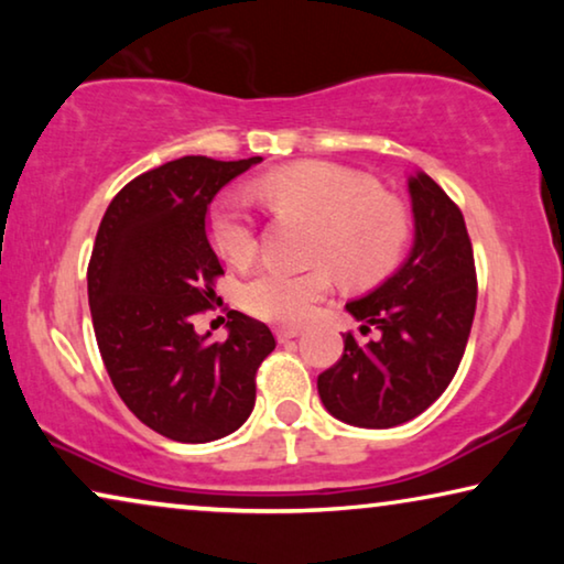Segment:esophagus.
<instances>
[{"label": "esophagus", "mask_w": 564, "mask_h": 564, "mask_svg": "<svg viewBox=\"0 0 564 564\" xmlns=\"http://www.w3.org/2000/svg\"><path fill=\"white\" fill-rule=\"evenodd\" d=\"M274 334H276V341L284 344V341H290V338H297L300 328H276Z\"/></svg>", "instance_id": "1"}]
</instances>
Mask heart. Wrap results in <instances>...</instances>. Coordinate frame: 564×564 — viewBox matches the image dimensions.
Returning a JSON list of instances; mask_svg holds the SVG:
<instances>
[{"label": "heart", "mask_w": 564, "mask_h": 564, "mask_svg": "<svg viewBox=\"0 0 564 564\" xmlns=\"http://www.w3.org/2000/svg\"><path fill=\"white\" fill-rule=\"evenodd\" d=\"M257 195L276 213L303 215L318 226L313 261L321 267L290 272L264 267L243 284L241 303L261 321L295 326L311 318L338 280L351 288L380 282L400 264L413 218L403 199L357 172L323 161L274 169L257 182ZM210 238L230 264L257 253V218L241 195H220L210 210Z\"/></svg>", "instance_id": "obj_1"}]
</instances>
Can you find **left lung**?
Segmentation results:
<instances>
[{
	"instance_id": "8db88e82",
	"label": "left lung",
	"mask_w": 564,
	"mask_h": 564,
	"mask_svg": "<svg viewBox=\"0 0 564 564\" xmlns=\"http://www.w3.org/2000/svg\"><path fill=\"white\" fill-rule=\"evenodd\" d=\"M415 238L395 274L346 303L359 330L380 338H344V354L318 375V395L334 419L359 429H392L415 419L442 392L465 357L477 305V276L462 210L419 172L408 176Z\"/></svg>"
}]
</instances>
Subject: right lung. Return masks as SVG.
<instances>
[{"mask_svg": "<svg viewBox=\"0 0 564 564\" xmlns=\"http://www.w3.org/2000/svg\"><path fill=\"white\" fill-rule=\"evenodd\" d=\"M259 161H169L128 182L99 223L87 269L99 354L122 403L172 442L205 444L241 429L257 369L276 346L264 323L238 311L228 313L226 341L195 330L223 274L207 205Z\"/></svg>", "mask_w": 564, "mask_h": 564, "instance_id": "1", "label": "right lung"}]
</instances>
